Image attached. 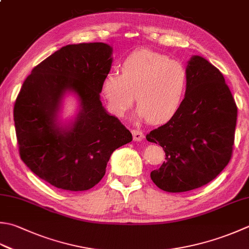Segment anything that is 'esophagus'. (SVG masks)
Listing matches in <instances>:
<instances>
[{"instance_id": "34e87169", "label": "esophagus", "mask_w": 249, "mask_h": 249, "mask_svg": "<svg viewBox=\"0 0 249 249\" xmlns=\"http://www.w3.org/2000/svg\"><path fill=\"white\" fill-rule=\"evenodd\" d=\"M131 134H133V138H134L135 141H141L144 138V135L141 130L133 129V130H131Z\"/></svg>"}]
</instances>
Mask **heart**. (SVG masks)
I'll return each mask as SVG.
<instances>
[{"instance_id": "1", "label": "heart", "mask_w": 249, "mask_h": 249, "mask_svg": "<svg viewBox=\"0 0 249 249\" xmlns=\"http://www.w3.org/2000/svg\"><path fill=\"white\" fill-rule=\"evenodd\" d=\"M188 72L182 63L149 50H139L126 58L121 74L110 73L101 94L112 114L123 116L136 102L138 119L160 125L181 108L188 90Z\"/></svg>"}]
</instances>
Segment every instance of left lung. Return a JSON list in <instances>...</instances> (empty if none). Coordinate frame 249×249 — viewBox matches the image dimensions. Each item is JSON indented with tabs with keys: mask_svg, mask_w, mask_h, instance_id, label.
Wrapping results in <instances>:
<instances>
[{
	"mask_svg": "<svg viewBox=\"0 0 249 249\" xmlns=\"http://www.w3.org/2000/svg\"><path fill=\"white\" fill-rule=\"evenodd\" d=\"M188 90L178 113L145 136L165 162L151 179L166 192H186L215 179L230 162L237 107L225 77L201 56L188 61Z\"/></svg>",
	"mask_w": 249,
	"mask_h": 249,
	"instance_id": "obj_1",
	"label": "left lung"
}]
</instances>
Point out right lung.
Segmentation results:
<instances>
[{"instance_id":"add662e5","label":"right lung","mask_w":249,"mask_h":249,"mask_svg":"<svg viewBox=\"0 0 249 249\" xmlns=\"http://www.w3.org/2000/svg\"><path fill=\"white\" fill-rule=\"evenodd\" d=\"M111 65L108 44H71L34 67L23 82L14 106L19 154L53 187L85 191L96 186L113 151L133 140L100 101ZM67 92L78 96L80 110L72 124L61 125L57 112Z\"/></svg>"}]
</instances>
